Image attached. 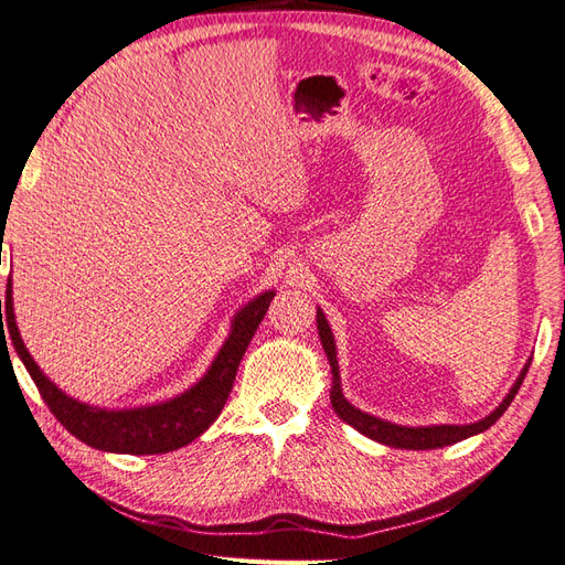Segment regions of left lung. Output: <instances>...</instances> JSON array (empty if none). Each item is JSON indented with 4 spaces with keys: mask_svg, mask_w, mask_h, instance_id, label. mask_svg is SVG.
<instances>
[{
    "mask_svg": "<svg viewBox=\"0 0 565 565\" xmlns=\"http://www.w3.org/2000/svg\"><path fill=\"white\" fill-rule=\"evenodd\" d=\"M317 329H320L322 349L329 358L331 374H334V386H331V406H334V413L341 417L343 423H349L358 431H363L365 437L380 441V444H386V446H394V448H415V451H425V448H439V446L456 444L460 439L472 437V434H480V431L489 429L505 413V408L511 406V401L515 398L518 388H520V384H523L527 367H530V363H527L525 370L520 372L518 382L513 384L511 394L503 398V403L494 413L487 415L484 420H480V423H472V425H434V427H401V425L384 423V420H380V417H372L363 411H358V408L351 406L349 401L343 398L339 363H337V343H334V337H331V329L327 324V317L322 315V310H317Z\"/></svg>",
    "mask_w": 565,
    "mask_h": 565,
    "instance_id": "left-lung-1",
    "label": "left lung"
}]
</instances>
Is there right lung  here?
Listing matches in <instances>:
<instances>
[{
	"label": "right lung",
	"instance_id": "right-lung-1",
	"mask_svg": "<svg viewBox=\"0 0 565 565\" xmlns=\"http://www.w3.org/2000/svg\"><path fill=\"white\" fill-rule=\"evenodd\" d=\"M271 298L274 291H267L238 312L224 349L214 358V363L205 377H202L193 388H188L185 394L167 403H159V406L136 411H103L85 406V403H78L62 394L60 388L40 372V367L33 363L31 353L25 351L17 322H13L11 286L7 288V300H0V341L4 343L7 339H11L25 370L31 372L42 401L47 403L52 415L74 434L76 439L93 448H99V451L111 454H167L198 439L200 434L220 417L231 388H234L243 353L248 349L250 339L255 337L259 322L265 320ZM2 313L6 315L4 323L1 322ZM4 328L8 329L7 338L3 337Z\"/></svg>",
	"mask_w": 565,
	"mask_h": 565
}]
</instances>
